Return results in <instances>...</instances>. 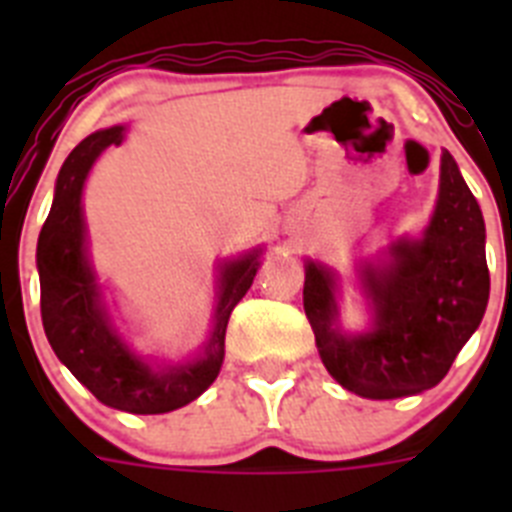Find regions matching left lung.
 <instances>
[{
  "label": "left lung",
  "mask_w": 512,
  "mask_h": 512,
  "mask_svg": "<svg viewBox=\"0 0 512 512\" xmlns=\"http://www.w3.org/2000/svg\"><path fill=\"white\" fill-rule=\"evenodd\" d=\"M392 264L366 266L361 282L374 302V330L348 338L333 328V274L305 266V315L320 359L341 387L369 400L418 395L449 374L490 300L485 220L449 151L441 192L423 241H397Z\"/></svg>",
  "instance_id": "obj_1"
}]
</instances>
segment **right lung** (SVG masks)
I'll list each match as a JSON object with an SVG mask.
<instances>
[{
	"label": "right lung",
	"mask_w": 512,
	"mask_h": 512,
	"mask_svg": "<svg viewBox=\"0 0 512 512\" xmlns=\"http://www.w3.org/2000/svg\"><path fill=\"white\" fill-rule=\"evenodd\" d=\"M125 128L97 130L63 161L56 197L38 238L40 315L48 343L99 402L135 415H158L184 408L215 382L225 356V328L259 271V253L225 264L217 295L215 330L205 354L192 364L156 372L120 341L107 323L99 287L84 251L81 189L89 169L107 146H120Z\"/></svg>",
	"instance_id": "add662e5"
}]
</instances>
